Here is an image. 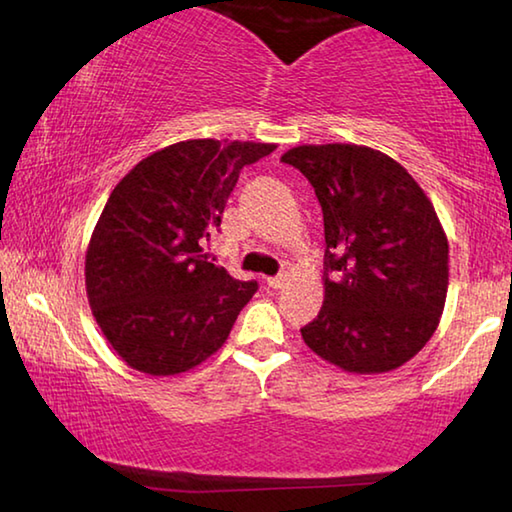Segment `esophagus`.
Wrapping results in <instances>:
<instances>
[{"instance_id":"34e87169","label":"esophagus","mask_w":512,"mask_h":512,"mask_svg":"<svg viewBox=\"0 0 512 512\" xmlns=\"http://www.w3.org/2000/svg\"><path fill=\"white\" fill-rule=\"evenodd\" d=\"M285 283H288V276H285V274L270 276V279H267V285H270V288H274V290H281Z\"/></svg>"}]
</instances>
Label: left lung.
Returning a JSON list of instances; mask_svg holds the SVG:
<instances>
[{
    "mask_svg": "<svg viewBox=\"0 0 512 512\" xmlns=\"http://www.w3.org/2000/svg\"><path fill=\"white\" fill-rule=\"evenodd\" d=\"M324 211V306L301 328L321 360L348 373L409 362L441 321L450 245L434 204L396 159L369 146L290 148Z\"/></svg>",
    "mask_w": 512,
    "mask_h": 512,
    "instance_id": "1",
    "label": "left lung"
}]
</instances>
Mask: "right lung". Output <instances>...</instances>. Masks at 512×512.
<instances>
[{"mask_svg": "<svg viewBox=\"0 0 512 512\" xmlns=\"http://www.w3.org/2000/svg\"><path fill=\"white\" fill-rule=\"evenodd\" d=\"M276 143L188 139L141 159L89 238L85 288L98 328L130 369L177 375L222 348L258 290L206 261L240 170Z\"/></svg>", "mask_w": 512, "mask_h": 512, "instance_id": "obj_1", "label": "right lung"}]
</instances>
